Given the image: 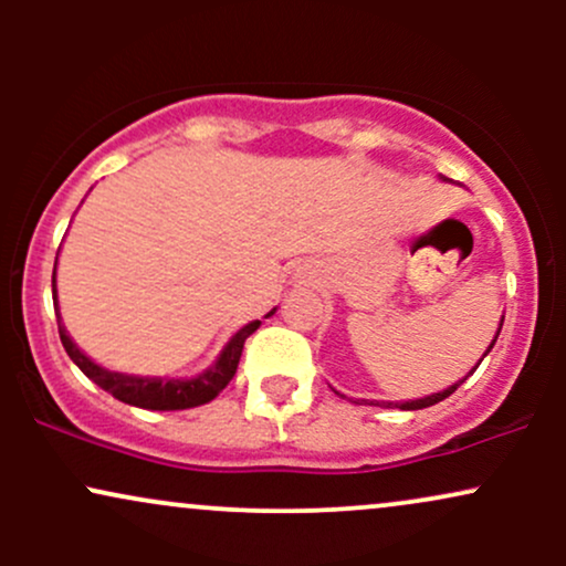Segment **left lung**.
<instances>
[{
	"mask_svg": "<svg viewBox=\"0 0 566 566\" xmlns=\"http://www.w3.org/2000/svg\"><path fill=\"white\" fill-rule=\"evenodd\" d=\"M497 335H500V329H497ZM495 340H497V337H495ZM495 340H492V346H495ZM492 346L490 348H486V354H490V350H492ZM484 354V356H486ZM479 365H482V361H479ZM476 365V367H479ZM476 367H473V369H476ZM473 369H471V375H473ZM465 380V378H463ZM463 380H460V382H463ZM460 382H454V386H450V388H447V391H439V394H431V396H426V399H415V401H405V405H396V407H399V409H423V407H431V405H437V401H444L447 399V396H450V394H454V391H458V386H460Z\"/></svg>",
	"mask_w": 566,
	"mask_h": 566,
	"instance_id": "obj_1",
	"label": "left lung"
}]
</instances>
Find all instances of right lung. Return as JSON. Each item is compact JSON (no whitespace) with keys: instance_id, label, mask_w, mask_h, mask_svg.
Segmentation results:
<instances>
[{"instance_id":"obj_1","label":"right lung","mask_w":566,"mask_h":566,"mask_svg":"<svg viewBox=\"0 0 566 566\" xmlns=\"http://www.w3.org/2000/svg\"><path fill=\"white\" fill-rule=\"evenodd\" d=\"M53 301H55V271H53ZM261 327V322H250L247 327L239 329L231 337L229 346L223 348V354L218 356V361L207 369L205 375L193 380H157V378H135V375H122V373H108V369L97 367L95 361H90L80 348L74 346V340L66 335L61 319H57V333H61V343L66 348L76 367L87 375L90 380L97 382L106 394H112L114 399L125 401V405L143 407V409H188L199 407L212 401L216 396L229 386L233 375H237L239 356H242L244 340L255 329Z\"/></svg>"}]
</instances>
